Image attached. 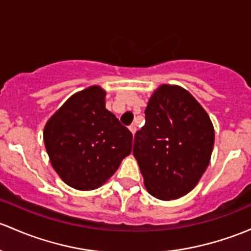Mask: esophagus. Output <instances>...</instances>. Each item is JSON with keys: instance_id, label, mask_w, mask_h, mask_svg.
Returning a JSON list of instances; mask_svg holds the SVG:
<instances>
[{"instance_id": "obj_1", "label": "esophagus", "mask_w": 251, "mask_h": 251, "mask_svg": "<svg viewBox=\"0 0 251 251\" xmlns=\"http://www.w3.org/2000/svg\"><path fill=\"white\" fill-rule=\"evenodd\" d=\"M130 131H131V132H132L133 134L136 133V132H137V126H136V125H131V126H130Z\"/></svg>"}]
</instances>
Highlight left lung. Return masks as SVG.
Returning a JSON list of instances; mask_svg holds the SVG:
<instances>
[{"label": "left lung", "mask_w": 251, "mask_h": 251, "mask_svg": "<svg viewBox=\"0 0 251 251\" xmlns=\"http://www.w3.org/2000/svg\"><path fill=\"white\" fill-rule=\"evenodd\" d=\"M214 146L212 121L184 89L161 85L146 109V124L134 134L133 156L150 195L176 200L196 186Z\"/></svg>", "instance_id": "8db88e82"}]
</instances>
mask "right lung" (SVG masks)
<instances>
[{"mask_svg": "<svg viewBox=\"0 0 251 251\" xmlns=\"http://www.w3.org/2000/svg\"><path fill=\"white\" fill-rule=\"evenodd\" d=\"M104 96L99 86L77 92L44 127V144L52 167L67 185L77 190L100 188L132 148V133L105 109Z\"/></svg>", "mask_w": 251, "mask_h": 251, "instance_id": "add662e5", "label": "right lung"}]
</instances>
